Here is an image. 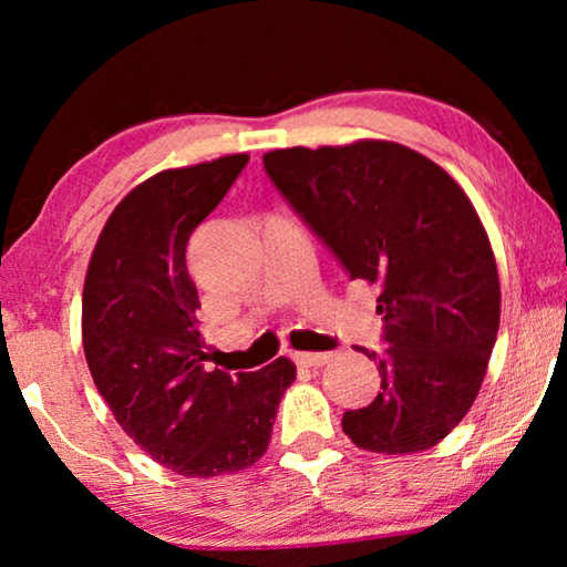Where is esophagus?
<instances>
[{"instance_id":"34e87169","label":"esophagus","mask_w":567,"mask_h":567,"mask_svg":"<svg viewBox=\"0 0 567 567\" xmlns=\"http://www.w3.org/2000/svg\"><path fill=\"white\" fill-rule=\"evenodd\" d=\"M332 360V352H297L295 362L302 368H322L324 362Z\"/></svg>"}]
</instances>
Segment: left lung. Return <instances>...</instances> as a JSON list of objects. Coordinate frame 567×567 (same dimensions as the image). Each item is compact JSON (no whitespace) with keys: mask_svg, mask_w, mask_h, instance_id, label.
<instances>
[{"mask_svg":"<svg viewBox=\"0 0 567 567\" xmlns=\"http://www.w3.org/2000/svg\"><path fill=\"white\" fill-rule=\"evenodd\" d=\"M267 177L338 257L350 280L380 287V392L342 430L372 453L437 445L467 415L497 328L501 280L473 203L447 172L398 142L290 147L262 157Z\"/></svg>","mask_w":567,"mask_h":567,"instance_id":"1","label":"left lung"}]
</instances>
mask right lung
Returning a JSON list of instances; mask_svg holds the SVG:
<instances>
[{
    "instance_id": "right-lung-1",
    "label": "right lung",
    "mask_w": 567,
    "mask_h": 567,
    "mask_svg": "<svg viewBox=\"0 0 567 567\" xmlns=\"http://www.w3.org/2000/svg\"><path fill=\"white\" fill-rule=\"evenodd\" d=\"M247 162L227 155L134 187L104 225L84 280L82 344L94 385L124 433L185 477L257 463L297 372L287 358L233 375L205 368L185 252Z\"/></svg>"
}]
</instances>
